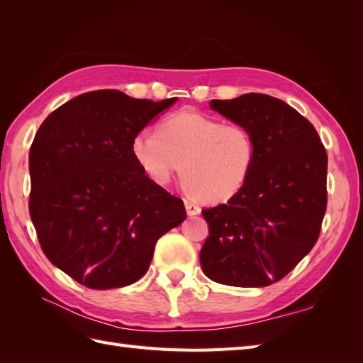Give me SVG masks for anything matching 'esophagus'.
<instances>
[{
  "label": "esophagus",
  "instance_id": "1",
  "mask_svg": "<svg viewBox=\"0 0 363 363\" xmlns=\"http://www.w3.org/2000/svg\"><path fill=\"white\" fill-rule=\"evenodd\" d=\"M184 206H186V211L190 217L191 215H198L199 212H201V207H199L195 201H191V199H189V198L184 199Z\"/></svg>",
  "mask_w": 363,
  "mask_h": 363
}]
</instances>
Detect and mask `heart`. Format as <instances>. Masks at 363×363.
<instances>
[{
    "instance_id": "heart-1",
    "label": "heart",
    "mask_w": 363,
    "mask_h": 363,
    "mask_svg": "<svg viewBox=\"0 0 363 363\" xmlns=\"http://www.w3.org/2000/svg\"><path fill=\"white\" fill-rule=\"evenodd\" d=\"M133 156L157 186H167L181 167V179L191 195L206 203H221L248 179L256 160V142L240 123L223 125L184 109L168 115L157 134L138 133Z\"/></svg>"
}]
</instances>
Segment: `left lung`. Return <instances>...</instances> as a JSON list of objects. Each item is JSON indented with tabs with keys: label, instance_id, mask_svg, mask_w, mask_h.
Returning a JSON list of instances; mask_svg holds the SVG:
<instances>
[{
	"label": "left lung",
	"instance_id": "8db88e82",
	"mask_svg": "<svg viewBox=\"0 0 363 363\" xmlns=\"http://www.w3.org/2000/svg\"><path fill=\"white\" fill-rule=\"evenodd\" d=\"M211 107L251 130L256 160L226 204L203 211L209 237L199 260L215 282L267 287L318 240L328 206V154L312 123L281 99L245 94L212 99Z\"/></svg>",
	"mask_w": 363,
	"mask_h": 363
}]
</instances>
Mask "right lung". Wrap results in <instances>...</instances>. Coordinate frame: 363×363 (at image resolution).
Wrapping results in <instances>:
<instances>
[{
    "mask_svg": "<svg viewBox=\"0 0 363 363\" xmlns=\"http://www.w3.org/2000/svg\"><path fill=\"white\" fill-rule=\"evenodd\" d=\"M176 98L120 90L76 96L45 118L29 151V213L45 256L89 289L134 284L154 246L186 220L181 198L143 173L133 140Z\"/></svg>",
    "mask_w": 363,
    "mask_h": 363,
    "instance_id": "add662e5",
    "label": "right lung"
}]
</instances>
